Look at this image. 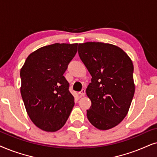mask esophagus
Masks as SVG:
<instances>
[{
  "label": "esophagus",
  "mask_w": 157,
  "mask_h": 157,
  "mask_svg": "<svg viewBox=\"0 0 157 157\" xmlns=\"http://www.w3.org/2000/svg\"><path fill=\"white\" fill-rule=\"evenodd\" d=\"M79 95H80V96H81V97H83V96L85 95V90L82 89V90H81L80 93H79Z\"/></svg>",
  "instance_id": "34e87169"
}]
</instances>
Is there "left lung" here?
I'll use <instances>...</instances> for the list:
<instances>
[{
    "label": "left lung",
    "mask_w": 157,
    "mask_h": 157,
    "mask_svg": "<svg viewBox=\"0 0 157 157\" xmlns=\"http://www.w3.org/2000/svg\"><path fill=\"white\" fill-rule=\"evenodd\" d=\"M78 54L92 76L86 89L92 103L87 118L100 130L113 128L128 113L134 95L132 61L110 44H79Z\"/></svg>",
    "instance_id": "1"
}]
</instances>
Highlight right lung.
Listing matches in <instances>:
<instances>
[{
  "instance_id": "add662e5",
  "label": "right lung",
  "mask_w": 157,
  "mask_h": 157,
  "mask_svg": "<svg viewBox=\"0 0 157 157\" xmlns=\"http://www.w3.org/2000/svg\"><path fill=\"white\" fill-rule=\"evenodd\" d=\"M77 44L45 46L26 58L21 69V94L29 118L48 132L65 124L75 99L63 76L77 51Z\"/></svg>"
}]
</instances>
